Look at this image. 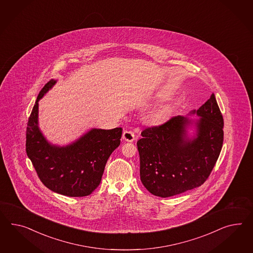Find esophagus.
I'll use <instances>...</instances> for the list:
<instances>
[{
	"label": "esophagus",
	"instance_id": "obj_1",
	"mask_svg": "<svg viewBox=\"0 0 253 253\" xmlns=\"http://www.w3.org/2000/svg\"><path fill=\"white\" fill-rule=\"evenodd\" d=\"M123 140L127 141V142H132L135 139L134 132L131 130H124L123 134Z\"/></svg>",
	"mask_w": 253,
	"mask_h": 253
}]
</instances>
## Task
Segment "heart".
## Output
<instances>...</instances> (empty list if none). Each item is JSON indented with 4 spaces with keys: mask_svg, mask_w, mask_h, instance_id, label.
Wrapping results in <instances>:
<instances>
[{
    "mask_svg": "<svg viewBox=\"0 0 253 253\" xmlns=\"http://www.w3.org/2000/svg\"><path fill=\"white\" fill-rule=\"evenodd\" d=\"M164 111H159L158 113L157 114V117L159 119V118H162V117L164 116Z\"/></svg>",
    "mask_w": 253,
    "mask_h": 253,
    "instance_id": "b5f03b06",
    "label": "heart"
}]
</instances>
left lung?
<instances>
[{"label": "left lung", "mask_w": 253, "mask_h": 253, "mask_svg": "<svg viewBox=\"0 0 253 253\" xmlns=\"http://www.w3.org/2000/svg\"><path fill=\"white\" fill-rule=\"evenodd\" d=\"M191 115L172 117L144 129L137 142L140 178L152 194L167 198L205 183L218 159L224 141V120L213 94ZM194 125V137L186 129Z\"/></svg>", "instance_id": "1"}]
</instances>
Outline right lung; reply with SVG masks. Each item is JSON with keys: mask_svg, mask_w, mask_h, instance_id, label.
I'll return each mask as SVG.
<instances>
[{"mask_svg": "<svg viewBox=\"0 0 253 253\" xmlns=\"http://www.w3.org/2000/svg\"><path fill=\"white\" fill-rule=\"evenodd\" d=\"M55 84L48 81L35 102L27 127V155L50 191L69 197L87 196L100 184L109 156L121 144L123 129H92L66 146L49 144L39 127V101Z\"/></svg>", "mask_w": 253, "mask_h": 253, "instance_id": "right-lung-1", "label": "right lung"}]
</instances>
